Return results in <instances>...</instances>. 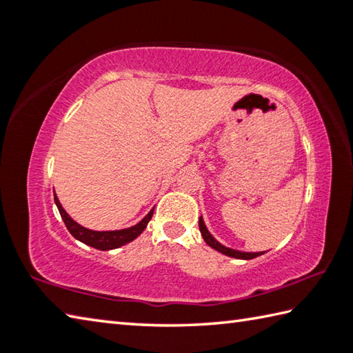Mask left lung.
<instances>
[{"label":"left lung","instance_id":"1","mask_svg":"<svg viewBox=\"0 0 353 353\" xmlns=\"http://www.w3.org/2000/svg\"><path fill=\"white\" fill-rule=\"evenodd\" d=\"M199 230H201L203 241L207 242L211 248L217 250V252H219V253H223V254H227V256H232V258H238V259H253V258H258V256H261V254H264V252H259V253H245V252H238V250L223 247L222 243L217 242V241L213 238V236L210 234L207 227H205L202 217H199Z\"/></svg>","mask_w":353,"mask_h":353}]
</instances>
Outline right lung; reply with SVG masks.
Returning a JSON list of instances; mask_svg holds the SVG:
<instances>
[{"mask_svg":"<svg viewBox=\"0 0 353 353\" xmlns=\"http://www.w3.org/2000/svg\"><path fill=\"white\" fill-rule=\"evenodd\" d=\"M54 199H55L57 208H59L60 214H61V219H63V222H65V225L69 230V233L72 234L75 239H79L80 242L86 243V245H91L97 250L119 248L121 245H125V243L134 241L146 228L148 222L151 221L152 213H154V210H151L150 213L137 223V225L130 227V228L115 230V232H94V230H88L85 227H81L80 223H77L72 217L66 213L65 208L61 207V203L59 201V197H57L55 191H54Z\"/></svg>","mask_w":353,"mask_h":353,"instance_id":"obj_1","label":"right lung"}]
</instances>
